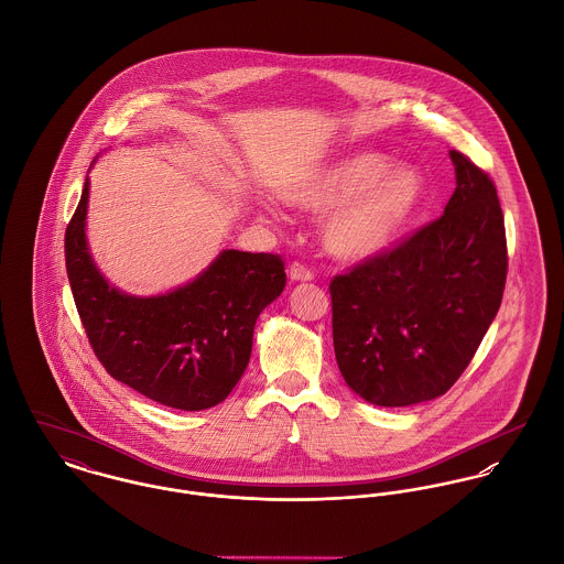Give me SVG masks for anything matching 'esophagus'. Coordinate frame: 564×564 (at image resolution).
<instances>
[{
    "label": "esophagus",
    "instance_id": "34e87169",
    "mask_svg": "<svg viewBox=\"0 0 564 564\" xmlns=\"http://www.w3.org/2000/svg\"><path fill=\"white\" fill-rule=\"evenodd\" d=\"M290 279H292V281H312L313 270L312 268H307L303 261H294V263L290 265Z\"/></svg>",
    "mask_w": 564,
    "mask_h": 564
}]
</instances>
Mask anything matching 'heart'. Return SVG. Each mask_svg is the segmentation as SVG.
Returning <instances> with one entry per match:
<instances>
[{"mask_svg": "<svg viewBox=\"0 0 564 564\" xmlns=\"http://www.w3.org/2000/svg\"><path fill=\"white\" fill-rule=\"evenodd\" d=\"M283 198L307 209L333 207L322 223L326 249L346 259L384 251L413 220L424 198L420 171L380 153H352L288 182Z\"/></svg>", "mask_w": 564, "mask_h": 564, "instance_id": "heart-1", "label": "heart"}]
</instances>
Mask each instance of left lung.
Here are the masks:
<instances>
[{"label": "left lung", "mask_w": 564, "mask_h": 564, "mask_svg": "<svg viewBox=\"0 0 564 564\" xmlns=\"http://www.w3.org/2000/svg\"><path fill=\"white\" fill-rule=\"evenodd\" d=\"M456 189L437 220L333 276V346L348 387L378 406L443 395L500 310L508 272L494 180L449 151Z\"/></svg>", "instance_id": "8db88e82"}]
</instances>
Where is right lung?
<instances>
[{"mask_svg": "<svg viewBox=\"0 0 564 564\" xmlns=\"http://www.w3.org/2000/svg\"><path fill=\"white\" fill-rule=\"evenodd\" d=\"M86 205L88 180L64 234V259L82 326L106 372L171 409L223 402L249 366L259 313L285 288L281 254L223 251L171 294L127 296L90 259Z\"/></svg>", "mask_w": 564, "mask_h": 564, "instance_id": "obj_1", "label": "right lung"}]
</instances>
